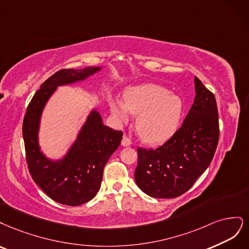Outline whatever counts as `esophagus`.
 Returning <instances> with one entry per match:
<instances>
[{
	"instance_id": "esophagus-1",
	"label": "esophagus",
	"mask_w": 249,
	"mask_h": 249,
	"mask_svg": "<svg viewBox=\"0 0 249 249\" xmlns=\"http://www.w3.org/2000/svg\"><path fill=\"white\" fill-rule=\"evenodd\" d=\"M121 143H122V146H124V147H127V146H130L131 143H132V142H131V140L128 138V136H126V135H124L123 136V139H122V142H121Z\"/></svg>"
}]
</instances>
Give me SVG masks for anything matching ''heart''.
I'll return each mask as SVG.
<instances>
[{"label":"heart","mask_w":249,"mask_h":249,"mask_svg":"<svg viewBox=\"0 0 249 249\" xmlns=\"http://www.w3.org/2000/svg\"><path fill=\"white\" fill-rule=\"evenodd\" d=\"M111 113L119 121L126 122L129 113L138 115L135 129L148 143H161L177 131L183 113V103L165 88L155 84H142L127 89L124 102L113 98Z\"/></svg>","instance_id":"1"}]
</instances>
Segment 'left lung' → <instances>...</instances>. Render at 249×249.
<instances>
[{"mask_svg": "<svg viewBox=\"0 0 249 249\" xmlns=\"http://www.w3.org/2000/svg\"><path fill=\"white\" fill-rule=\"evenodd\" d=\"M196 98L179 129L157 149L138 148L134 179L148 196L173 198L190 189L210 165L219 140L214 94L196 76Z\"/></svg>", "mask_w": 249, "mask_h": 249, "instance_id": "1", "label": "left lung"}]
</instances>
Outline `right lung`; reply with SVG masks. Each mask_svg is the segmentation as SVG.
I'll list each match as a JSON object with an SVG mask.
<instances>
[{
	"label": "right lung",
	"mask_w": 249,
	"mask_h": 249,
	"mask_svg": "<svg viewBox=\"0 0 249 249\" xmlns=\"http://www.w3.org/2000/svg\"><path fill=\"white\" fill-rule=\"evenodd\" d=\"M98 67L62 69L50 76L31 99L22 123L26 160L32 179L54 202L79 206L97 194L103 168L122 141V131L104 126L97 111L88 118L76 142L67 156L52 162L40 152L37 142L39 119L55 87L86 78Z\"/></svg>",
	"instance_id": "1"
}]
</instances>
